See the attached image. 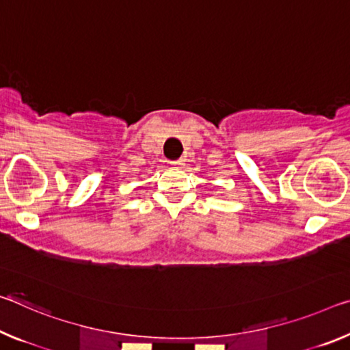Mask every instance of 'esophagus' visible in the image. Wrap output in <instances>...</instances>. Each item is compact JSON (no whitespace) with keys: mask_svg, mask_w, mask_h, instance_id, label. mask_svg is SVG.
<instances>
[{"mask_svg":"<svg viewBox=\"0 0 350 350\" xmlns=\"http://www.w3.org/2000/svg\"><path fill=\"white\" fill-rule=\"evenodd\" d=\"M171 165H173L174 168H184L185 160L184 159H179V160H176V162H171Z\"/></svg>","mask_w":350,"mask_h":350,"instance_id":"1","label":"esophagus"}]
</instances>
